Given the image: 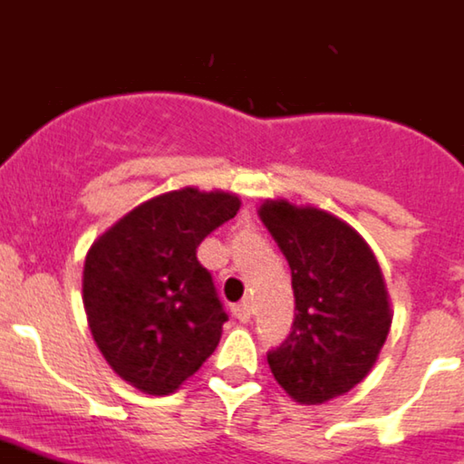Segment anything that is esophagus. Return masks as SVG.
Returning <instances> with one entry per match:
<instances>
[{
    "instance_id": "1",
    "label": "esophagus",
    "mask_w": 464,
    "mask_h": 464,
    "mask_svg": "<svg viewBox=\"0 0 464 464\" xmlns=\"http://www.w3.org/2000/svg\"><path fill=\"white\" fill-rule=\"evenodd\" d=\"M233 316L238 318L240 323H247L252 318V304L250 299H243V302H238V304L233 306Z\"/></svg>"
}]
</instances>
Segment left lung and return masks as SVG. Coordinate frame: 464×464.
Returning <instances> with one entry per match:
<instances>
[{"mask_svg":"<svg viewBox=\"0 0 464 464\" xmlns=\"http://www.w3.org/2000/svg\"><path fill=\"white\" fill-rule=\"evenodd\" d=\"M259 219L290 264L297 311L268 368L297 403L318 406L356 387L380 356L392 328L382 268L352 226L323 209L264 200Z\"/></svg>","mask_w":464,"mask_h":464,"instance_id":"obj_1","label":"left lung"}]
</instances>
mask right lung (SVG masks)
<instances>
[{
    "mask_svg": "<svg viewBox=\"0 0 464 464\" xmlns=\"http://www.w3.org/2000/svg\"><path fill=\"white\" fill-rule=\"evenodd\" d=\"M238 209L233 193L186 186L141 202L93 240L82 302L93 342L124 382L167 396L212 356L228 316L196 252Z\"/></svg>",
    "mask_w": 464,
    "mask_h": 464,
    "instance_id": "right-lung-1",
    "label": "right lung"
}]
</instances>
